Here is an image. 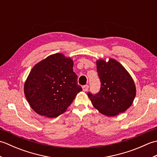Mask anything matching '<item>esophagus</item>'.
I'll return each instance as SVG.
<instances>
[{
  "mask_svg": "<svg viewBox=\"0 0 157 157\" xmlns=\"http://www.w3.org/2000/svg\"><path fill=\"white\" fill-rule=\"evenodd\" d=\"M88 88H89V86H88V85H84V86H82L83 91H84V92L88 91Z\"/></svg>",
  "mask_w": 157,
  "mask_h": 157,
  "instance_id": "esophagus-1",
  "label": "esophagus"
}]
</instances>
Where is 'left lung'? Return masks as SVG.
Here are the masks:
<instances>
[{
	"mask_svg": "<svg viewBox=\"0 0 157 157\" xmlns=\"http://www.w3.org/2000/svg\"><path fill=\"white\" fill-rule=\"evenodd\" d=\"M101 89L95 94L88 93L93 106L109 117L125 112L135 98L136 89L131 75L116 60L96 61Z\"/></svg>",
	"mask_w": 157,
	"mask_h": 157,
	"instance_id": "obj_1",
	"label": "left lung"
}]
</instances>
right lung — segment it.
Masks as SVG:
<instances>
[{
  "instance_id": "obj_1",
  "label": "right lung",
  "mask_w": 157,
  "mask_h": 157,
  "mask_svg": "<svg viewBox=\"0 0 157 157\" xmlns=\"http://www.w3.org/2000/svg\"><path fill=\"white\" fill-rule=\"evenodd\" d=\"M72 59L61 53L48 56L31 70L24 84L26 99L38 114L56 117L64 113L82 90Z\"/></svg>"
}]
</instances>
